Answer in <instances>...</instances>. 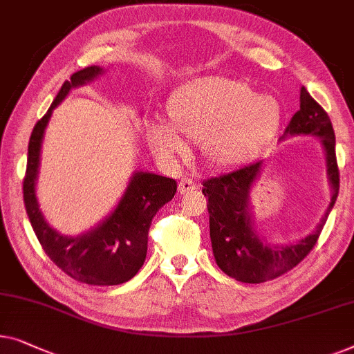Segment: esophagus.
Wrapping results in <instances>:
<instances>
[{
    "label": "esophagus",
    "mask_w": 354,
    "mask_h": 354,
    "mask_svg": "<svg viewBox=\"0 0 354 354\" xmlns=\"http://www.w3.org/2000/svg\"><path fill=\"white\" fill-rule=\"evenodd\" d=\"M194 189H196V182H194L193 178L183 177L182 180L178 182V192H180L182 194L192 193V192H194Z\"/></svg>",
    "instance_id": "1"
}]
</instances>
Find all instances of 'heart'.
<instances>
[{
	"mask_svg": "<svg viewBox=\"0 0 354 354\" xmlns=\"http://www.w3.org/2000/svg\"><path fill=\"white\" fill-rule=\"evenodd\" d=\"M172 126L153 121L147 127L151 150L174 161L198 142L203 156L215 167L243 165L268 145L281 124V106L271 95L255 94L248 83L223 76L192 80L174 91L167 102Z\"/></svg>",
	"mask_w": 354,
	"mask_h": 354,
	"instance_id": "obj_1",
	"label": "heart"
}]
</instances>
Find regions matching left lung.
<instances>
[{"mask_svg":"<svg viewBox=\"0 0 354 354\" xmlns=\"http://www.w3.org/2000/svg\"><path fill=\"white\" fill-rule=\"evenodd\" d=\"M294 136L319 137L326 151L327 178L332 188L329 207L315 232L308 236L290 244H270L265 243L255 230L249 194L262 172L263 161L250 162L236 171L203 182V193L209 201V230L215 262L225 274L241 283H265L299 265L315 248L339 196L340 178L334 127L324 109L305 88L300 89V110L292 116L279 140Z\"/></svg>","mask_w":354,"mask_h":354,"instance_id":"obj_1","label":"left lung"}]
</instances>
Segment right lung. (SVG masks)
I'll return each instance as SVG.
<instances>
[{
  "instance_id": "obj_1",
  "label": "right lung",
  "mask_w": 354,
  "mask_h": 354,
  "mask_svg": "<svg viewBox=\"0 0 354 354\" xmlns=\"http://www.w3.org/2000/svg\"><path fill=\"white\" fill-rule=\"evenodd\" d=\"M102 73V66L92 65L71 75L70 81L62 84L46 115L35 124L28 142L24 203L39 244L64 273L89 286H116L134 278L142 268L147 257L151 220L174 198L177 182L158 174L134 172L115 211L95 228L80 236H64L55 232L46 222L35 192L41 143L53 110L71 89L89 83Z\"/></svg>"
}]
</instances>
